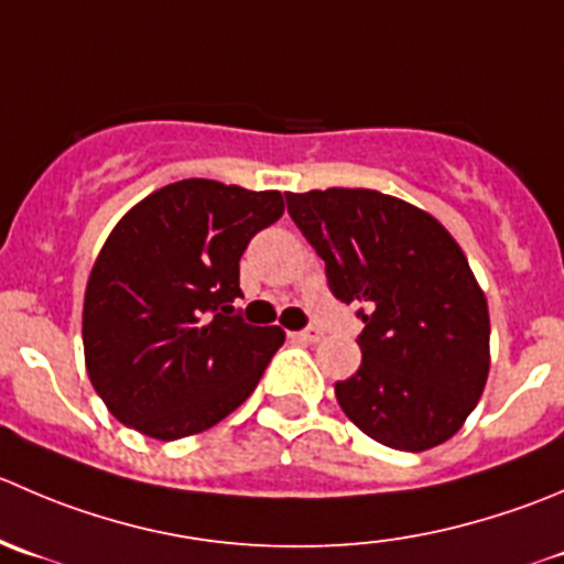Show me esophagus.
I'll use <instances>...</instances> for the list:
<instances>
[{
  "label": "esophagus",
  "instance_id": "obj_1",
  "mask_svg": "<svg viewBox=\"0 0 564 564\" xmlns=\"http://www.w3.org/2000/svg\"><path fill=\"white\" fill-rule=\"evenodd\" d=\"M292 338H297V341H303V344H316L322 338V330L319 327H308V330L292 333Z\"/></svg>",
  "mask_w": 564,
  "mask_h": 564
}]
</instances>
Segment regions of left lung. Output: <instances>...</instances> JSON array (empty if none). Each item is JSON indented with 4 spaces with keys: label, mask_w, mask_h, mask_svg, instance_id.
Returning <instances> with one entry per match:
<instances>
[{
    "label": "left lung",
    "mask_w": 564,
    "mask_h": 564,
    "mask_svg": "<svg viewBox=\"0 0 564 564\" xmlns=\"http://www.w3.org/2000/svg\"><path fill=\"white\" fill-rule=\"evenodd\" d=\"M336 300L360 305V366L336 382L347 419L377 444L427 452L477 408L490 371L488 300L449 231L377 189L286 193Z\"/></svg>",
    "instance_id": "1"
}]
</instances>
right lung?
Wrapping results in <instances>:
<instances>
[{
    "label": "right lung",
    "mask_w": 564,
    "mask_h": 564,
    "mask_svg": "<svg viewBox=\"0 0 564 564\" xmlns=\"http://www.w3.org/2000/svg\"><path fill=\"white\" fill-rule=\"evenodd\" d=\"M281 215L278 189L184 178L120 217L82 311L87 375L120 424L156 441L187 438L253 393L286 336L234 311L239 259Z\"/></svg>",
    "instance_id": "right-lung-1"
}]
</instances>
